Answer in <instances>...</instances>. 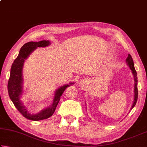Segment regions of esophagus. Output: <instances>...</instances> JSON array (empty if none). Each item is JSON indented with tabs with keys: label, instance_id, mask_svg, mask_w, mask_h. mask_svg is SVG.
<instances>
[{
	"label": "esophagus",
	"instance_id": "34e87169",
	"mask_svg": "<svg viewBox=\"0 0 147 147\" xmlns=\"http://www.w3.org/2000/svg\"><path fill=\"white\" fill-rule=\"evenodd\" d=\"M86 84V80H83V81H82L81 82H80V85H81V86H85Z\"/></svg>",
	"mask_w": 147,
	"mask_h": 147
}]
</instances>
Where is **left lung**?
<instances>
[{
	"mask_svg": "<svg viewBox=\"0 0 147 147\" xmlns=\"http://www.w3.org/2000/svg\"><path fill=\"white\" fill-rule=\"evenodd\" d=\"M126 62L128 65V66L130 67V69L132 71V73L134 74V81H135V86H134V93H135V94H134V103L133 105L131 106V109H132L135 105L136 104L137 100H138V77H137V72L135 69V67H134V61L133 59L131 58V56L130 54H128V58H126Z\"/></svg>",
	"mask_w": 147,
	"mask_h": 147,
	"instance_id": "left-lung-1",
	"label": "left lung"
}]
</instances>
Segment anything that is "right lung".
I'll list each match as a JSON object with an SVG mask.
<instances>
[{
    "instance_id": "right-lung-1",
    "label": "right lung",
    "mask_w": 147,
    "mask_h": 147,
    "mask_svg": "<svg viewBox=\"0 0 147 147\" xmlns=\"http://www.w3.org/2000/svg\"><path fill=\"white\" fill-rule=\"evenodd\" d=\"M50 45L49 41H41L39 42L30 41L26 43L21 47L19 51V54L17 58L15 59L11 65L10 71V76L8 82V90L9 96L11 101L13 102L14 106L17 109L20 113L24 117L32 121H40L50 117L53 115L55 111L56 106L58 105L61 96L69 85L67 84L61 87L56 91L54 96L53 103L49 108L44 109L37 115H31L27 109L25 108L23 104L21 102L19 96L22 93V83H23V78H22V70L24 61L28 58L29 54L37 47H45ZM73 83H71L72 84Z\"/></svg>"
}]
</instances>
